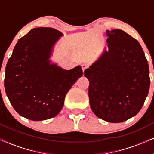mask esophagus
I'll return each instance as SVG.
<instances>
[{
	"label": "esophagus",
	"mask_w": 154,
	"mask_h": 154,
	"mask_svg": "<svg viewBox=\"0 0 154 154\" xmlns=\"http://www.w3.org/2000/svg\"><path fill=\"white\" fill-rule=\"evenodd\" d=\"M81 67L82 69H83V71H84L85 69H87L88 67H89V64H87V63H83V64L81 65Z\"/></svg>",
	"instance_id": "esophagus-1"
}]
</instances>
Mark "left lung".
<instances>
[{
	"instance_id": "obj_1",
	"label": "left lung",
	"mask_w": 154,
	"mask_h": 154,
	"mask_svg": "<svg viewBox=\"0 0 154 154\" xmlns=\"http://www.w3.org/2000/svg\"><path fill=\"white\" fill-rule=\"evenodd\" d=\"M108 50L84 71L94 114L121 123L138 113L148 95L149 64L139 42L121 29L106 31Z\"/></svg>"
}]
</instances>
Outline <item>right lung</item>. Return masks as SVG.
<instances>
[{
	"instance_id": "add662e5",
	"label": "right lung",
	"mask_w": 154,
	"mask_h": 154,
	"mask_svg": "<svg viewBox=\"0 0 154 154\" xmlns=\"http://www.w3.org/2000/svg\"><path fill=\"white\" fill-rule=\"evenodd\" d=\"M62 35L53 28L31 29L19 40L7 63L6 94L14 110L26 119L38 121L57 115L66 93L83 75L81 66L65 70L50 60Z\"/></svg>"
}]
</instances>
